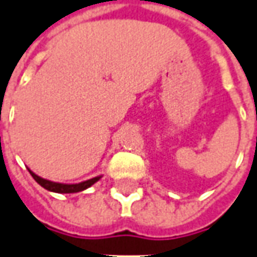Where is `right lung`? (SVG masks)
Here are the masks:
<instances>
[{
	"instance_id": "obj_1",
	"label": "right lung",
	"mask_w": 257,
	"mask_h": 257,
	"mask_svg": "<svg viewBox=\"0 0 257 257\" xmlns=\"http://www.w3.org/2000/svg\"><path fill=\"white\" fill-rule=\"evenodd\" d=\"M29 172L32 174V177L35 178L37 184L41 185L44 189H47L50 192H55V193H76V192H82L87 189V188H90L91 185L96 184L98 179L101 178V175H98V177L87 179V181H83V182H79V184H60V182H53V181L41 178L39 175H36L32 170H29Z\"/></svg>"
}]
</instances>
